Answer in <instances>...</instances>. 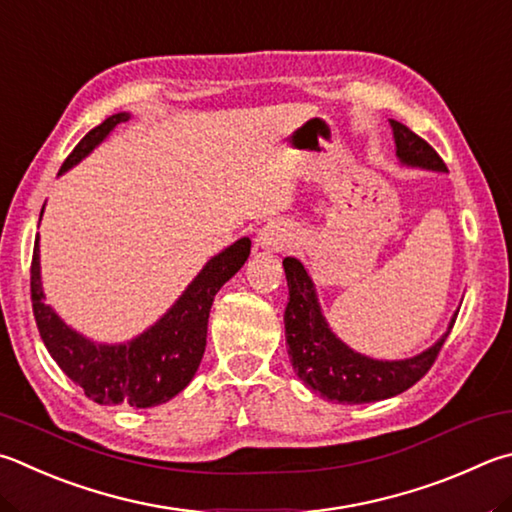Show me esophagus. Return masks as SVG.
<instances>
[{
	"instance_id": "obj_1",
	"label": "esophagus",
	"mask_w": 512,
	"mask_h": 512,
	"mask_svg": "<svg viewBox=\"0 0 512 512\" xmlns=\"http://www.w3.org/2000/svg\"><path fill=\"white\" fill-rule=\"evenodd\" d=\"M293 241V232L282 221H271L257 235V244L266 250H282Z\"/></svg>"
}]
</instances>
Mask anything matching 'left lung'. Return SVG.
Segmentation results:
<instances>
[{
    "mask_svg": "<svg viewBox=\"0 0 512 512\" xmlns=\"http://www.w3.org/2000/svg\"><path fill=\"white\" fill-rule=\"evenodd\" d=\"M389 123L394 129L396 154L403 163L427 167V170H448L425 138L414 134L398 120H389ZM284 273L288 284L284 329L288 358L293 362L295 374L313 392L342 405L385 401L416 385L432 369L443 342L448 340V333L457 322L454 318L450 331L421 356L394 362L371 360L351 351L345 342L333 336L315 300L311 277L295 257L284 259Z\"/></svg>",
    "mask_w": 512,
    "mask_h": 512,
    "instance_id": "1",
    "label": "left lung"
}]
</instances>
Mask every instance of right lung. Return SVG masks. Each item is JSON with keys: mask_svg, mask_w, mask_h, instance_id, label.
Returning <instances> with one entry per match:
<instances>
[{"mask_svg": "<svg viewBox=\"0 0 512 512\" xmlns=\"http://www.w3.org/2000/svg\"><path fill=\"white\" fill-rule=\"evenodd\" d=\"M127 114L109 116L91 129L62 163L60 174L87 156ZM250 255V239L244 237L210 259L188 291L163 318L127 345H94L71 331L46 306L40 284V246H33L31 302L33 315L46 349L85 396L100 405L154 407L170 401L190 383L206 351L208 318L212 300L221 286L235 275Z\"/></svg>", "mask_w": 512, "mask_h": 512, "instance_id": "1", "label": "right lung"}]
</instances>
